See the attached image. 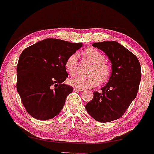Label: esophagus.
Here are the masks:
<instances>
[{
    "label": "esophagus",
    "mask_w": 154,
    "mask_h": 154,
    "mask_svg": "<svg viewBox=\"0 0 154 154\" xmlns=\"http://www.w3.org/2000/svg\"><path fill=\"white\" fill-rule=\"evenodd\" d=\"M73 89H74V91H83V89L77 88V87H74Z\"/></svg>",
    "instance_id": "esophagus-1"
}]
</instances>
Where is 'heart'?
<instances>
[{"mask_svg": "<svg viewBox=\"0 0 154 154\" xmlns=\"http://www.w3.org/2000/svg\"><path fill=\"white\" fill-rule=\"evenodd\" d=\"M83 54L94 63L91 68V75L88 77L73 78L68 80L69 84L81 89H90L98 86L100 82H107L111 75V69L109 64L104 60V55L98 49L93 47L85 49ZM78 59L79 56L75 53L71 54L66 59L64 67L70 75H73L76 72Z\"/></svg>", "mask_w": 154, "mask_h": 154, "instance_id": "obj_1", "label": "heart"}]
</instances>
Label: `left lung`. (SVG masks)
Returning a JSON list of instances; mask_svg holds the SVG:
<instances>
[{
    "label": "left lung",
    "mask_w": 154,
    "mask_h": 154,
    "mask_svg": "<svg viewBox=\"0 0 154 154\" xmlns=\"http://www.w3.org/2000/svg\"><path fill=\"white\" fill-rule=\"evenodd\" d=\"M103 51L111 63V75L102 87V93L94 92L86 105L88 114L99 122H110L121 118L135 99L141 78L137 57L116 41L92 45Z\"/></svg>",
    "instance_id": "1"
}]
</instances>
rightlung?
<instances>
[{
    "label": "right lung",
    "mask_w": 154,
    "mask_h": 154,
    "mask_svg": "<svg viewBox=\"0 0 154 154\" xmlns=\"http://www.w3.org/2000/svg\"><path fill=\"white\" fill-rule=\"evenodd\" d=\"M82 45L46 38L21 53L17 66V91L32 117L46 121L61 111L66 97L73 90L63 83L68 76L64 63Z\"/></svg>",
    "instance_id": "right-lung-1"
}]
</instances>
